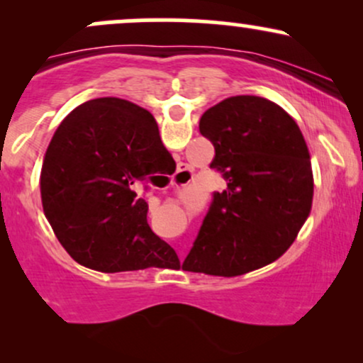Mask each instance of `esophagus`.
Masks as SVG:
<instances>
[{
    "label": "esophagus",
    "instance_id": "1",
    "mask_svg": "<svg viewBox=\"0 0 363 363\" xmlns=\"http://www.w3.org/2000/svg\"><path fill=\"white\" fill-rule=\"evenodd\" d=\"M174 179H176L177 182H182V184H186V182L189 181V170H187L186 164H179V169Z\"/></svg>",
    "mask_w": 363,
    "mask_h": 363
}]
</instances>
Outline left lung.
<instances>
[{"instance_id": "1", "label": "left lung", "mask_w": 363, "mask_h": 363, "mask_svg": "<svg viewBox=\"0 0 363 363\" xmlns=\"http://www.w3.org/2000/svg\"><path fill=\"white\" fill-rule=\"evenodd\" d=\"M215 147V191L182 269L239 277L262 268L294 244L314 194L311 155L297 123L268 99L228 97L199 119Z\"/></svg>"}]
</instances>
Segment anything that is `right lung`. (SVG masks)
<instances>
[{
	"label": "right lung",
	"mask_w": 363,
	"mask_h": 363,
	"mask_svg": "<svg viewBox=\"0 0 363 363\" xmlns=\"http://www.w3.org/2000/svg\"><path fill=\"white\" fill-rule=\"evenodd\" d=\"M169 153L157 121L116 97L94 99L66 116L40 172L44 213L69 256L104 273L179 264L176 251L150 228L136 189L162 177Z\"/></svg>",
	"instance_id": "1"
}]
</instances>
